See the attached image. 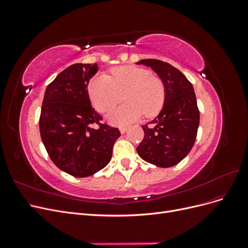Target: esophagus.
Instances as JSON below:
<instances>
[{
    "instance_id": "34e87169",
    "label": "esophagus",
    "mask_w": 248,
    "mask_h": 248,
    "mask_svg": "<svg viewBox=\"0 0 248 248\" xmlns=\"http://www.w3.org/2000/svg\"><path fill=\"white\" fill-rule=\"evenodd\" d=\"M127 131V127H120V132L124 134Z\"/></svg>"
}]
</instances>
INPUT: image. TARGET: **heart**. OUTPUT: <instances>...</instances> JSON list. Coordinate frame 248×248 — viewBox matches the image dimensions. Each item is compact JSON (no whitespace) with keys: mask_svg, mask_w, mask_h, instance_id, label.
Instances as JSON below:
<instances>
[{"mask_svg":"<svg viewBox=\"0 0 248 248\" xmlns=\"http://www.w3.org/2000/svg\"><path fill=\"white\" fill-rule=\"evenodd\" d=\"M90 98L99 111L114 108L125 96L126 103L111 110L108 119L115 125L125 126L158 111L164 100L162 80L147 69L136 66H122L111 70V76L99 74L89 86Z\"/></svg>","mask_w":248,"mask_h":248,"instance_id":"heart-1","label":"heart"}]
</instances>
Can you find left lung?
Wrapping results in <instances>:
<instances>
[{
  "label": "left lung",
  "mask_w": 248,
  "mask_h": 248,
  "mask_svg": "<svg viewBox=\"0 0 248 248\" xmlns=\"http://www.w3.org/2000/svg\"><path fill=\"white\" fill-rule=\"evenodd\" d=\"M151 68L164 86L159 114L142 125L145 138L137 148L141 159L159 168H170L184 159L196 141L200 124L197 97L190 81L169 63L155 59L138 62Z\"/></svg>",
  "instance_id": "1"
}]
</instances>
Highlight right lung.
<instances>
[{"label":"right lung","mask_w":248,"mask_h":248,"mask_svg":"<svg viewBox=\"0 0 248 248\" xmlns=\"http://www.w3.org/2000/svg\"><path fill=\"white\" fill-rule=\"evenodd\" d=\"M97 64H73L47 86L39 120L40 136L51 161L67 174L85 178L107 167L118 128L100 123L92 107L88 85ZM92 124L100 128L94 130Z\"/></svg>","instance_id":"right-lung-1"}]
</instances>
